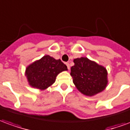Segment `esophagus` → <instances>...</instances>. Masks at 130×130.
Instances as JSON below:
<instances>
[{"instance_id":"34e87169","label":"esophagus","mask_w":130,"mask_h":130,"mask_svg":"<svg viewBox=\"0 0 130 130\" xmlns=\"http://www.w3.org/2000/svg\"><path fill=\"white\" fill-rule=\"evenodd\" d=\"M66 65L68 66V70H70V64H69V62H66Z\"/></svg>"}]
</instances>
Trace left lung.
<instances>
[{
  "instance_id": "8db88e82",
  "label": "left lung",
  "mask_w": 130,
  "mask_h": 130,
  "mask_svg": "<svg viewBox=\"0 0 130 130\" xmlns=\"http://www.w3.org/2000/svg\"><path fill=\"white\" fill-rule=\"evenodd\" d=\"M74 62L70 75L79 92L91 97L106 88L108 84V73L104 66L86 57L75 58Z\"/></svg>"
}]
</instances>
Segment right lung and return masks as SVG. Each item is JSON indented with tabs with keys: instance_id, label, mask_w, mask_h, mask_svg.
Returning <instances> with one entry per match:
<instances>
[{
	"instance_id": "right-lung-1",
	"label": "right lung",
	"mask_w": 130,
	"mask_h": 130,
	"mask_svg": "<svg viewBox=\"0 0 130 130\" xmlns=\"http://www.w3.org/2000/svg\"><path fill=\"white\" fill-rule=\"evenodd\" d=\"M67 70L60 60L46 55L27 67L25 76L31 87L44 90L54 84L58 74Z\"/></svg>"
}]
</instances>
